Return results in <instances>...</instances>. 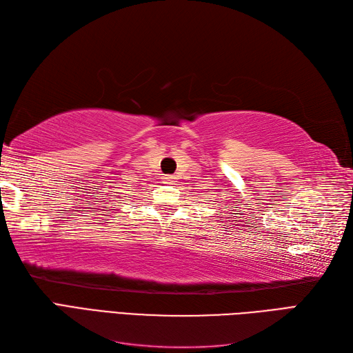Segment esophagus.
I'll return each mask as SVG.
<instances>
[{
  "label": "esophagus",
  "mask_w": 353,
  "mask_h": 353,
  "mask_svg": "<svg viewBox=\"0 0 353 353\" xmlns=\"http://www.w3.org/2000/svg\"><path fill=\"white\" fill-rule=\"evenodd\" d=\"M174 179H175V178H174L172 175H165V176L162 178V181H163L165 184H172V183H174Z\"/></svg>",
  "instance_id": "34e87169"
}]
</instances>
